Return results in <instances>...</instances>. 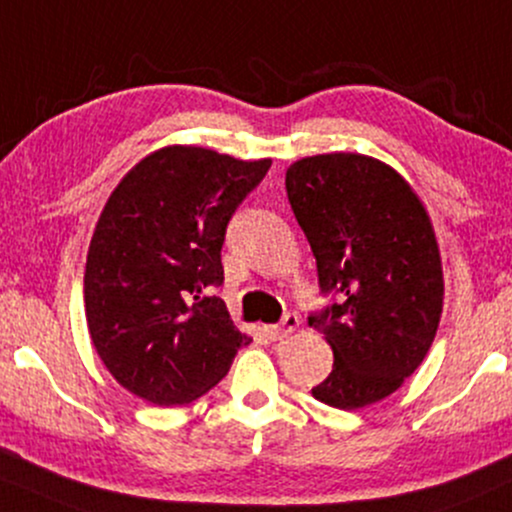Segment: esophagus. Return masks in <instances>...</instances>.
I'll return each mask as SVG.
<instances>
[{"mask_svg":"<svg viewBox=\"0 0 512 512\" xmlns=\"http://www.w3.org/2000/svg\"><path fill=\"white\" fill-rule=\"evenodd\" d=\"M300 324L298 315H293V312H288V315H283V319L279 324H269L264 326V334L267 338H272V341H281V338H286L288 334H293L295 326Z\"/></svg>","mask_w":512,"mask_h":512,"instance_id":"obj_1","label":"esophagus"}]
</instances>
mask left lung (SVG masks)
I'll use <instances>...</instances> for the list:
<instances>
[{"label":"left lung","mask_w":512,"mask_h":512,"mask_svg":"<svg viewBox=\"0 0 512 512\" xmlns=\"http://www.w3.org/2000/svg\"><path fill=\"white\" fill-rule=\"evenodd\" d=\"M286 193L329 303L307 324L334 350L312 396L357 410L391 396L422 365L443 307L432 221L391 166L353 152L295 162Z\"/></svg>","instance_id":"obj_1"}]
</instances>
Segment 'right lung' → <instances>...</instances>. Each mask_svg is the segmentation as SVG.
<instances>
[{"instance_id":"1","label":"right lung","mask_w":512,"mask_h":512,"mask_svg":"<svg viewBox=\"0 0 512 512\" xmlns=\"http://www.w3.org/2000/svg\"><path fill=\"white\" fill-rule=\"evenodd\" d=\"M269 166L164 147L109 197L85 264V317L92 346L126 391L162 408L190 403L250 343L214 291L224 283L226 226Z\"/></svg>"}]
</instances>
